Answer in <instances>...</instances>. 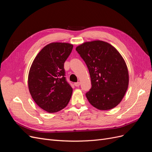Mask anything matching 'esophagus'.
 Masks as SVG:
<instances>
[{
  "label": "esophagus",
  "mask_w": 152,
  "mask_h": 152,
  "mask_svg": "<svg viewBox=\"0 0 152 152\" xmlns=\"http://www.w3.org/2000/svg\"><path fill=\"white\" fill-rule=\"evenodd\" d=\"M80 83L79 82H75V83H74V85H75V86H76V87L79 86H80Z\"/></svg>",
  "instance_id": "1"
}]
</instances>
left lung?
<instances>
[{
	"label": "left lung",
	"instance_id": "1",
	"mask_svg": "<svg viewBox=\"0 0 152 152\" xmlns=\"http://www.w3.org/2000/svg\"><path fill=\"white\" fill-rule=\"evenodd\" d=\"M88 68L92 87L86 94L89 102L100 110L121 103L129 86L126 63L113 45L102 40L86 42L76 48Z\"/></svg>",
	"mask_w": 152,
	"mask_h": 152
}]
</instances>
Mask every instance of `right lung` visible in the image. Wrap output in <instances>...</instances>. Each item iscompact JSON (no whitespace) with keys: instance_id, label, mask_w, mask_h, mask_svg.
I'll use <instances>...</instances> for the list:
<instances>
[{"instance_id":"obj_1","label":"right lung","mask_w":152,"mask_h":152,"mask_svg":"<svg viewBox=\"0 0 152 152\" xmlns=\"http://www.w3.org/2000/svg\"><path fill=\"white\" fill-rule=\"evenodd\" d=\"M73 45L53 42L44 47L32 63L28 77L30 93L40 108L55 113L65 108L73 89L66 80L64 63Z\"/></svg>"}]
</instances>
